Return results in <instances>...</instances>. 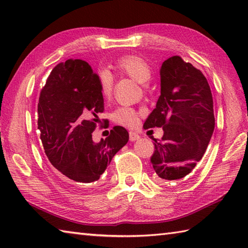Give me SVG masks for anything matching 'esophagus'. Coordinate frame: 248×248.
Returning <instances> with one entry per match:
<instances>
[{"instance_id": "obj_1", "label": "esophagus", "mask_w": 248, "mask_h": 248, "mask_svg": "<svg viewBox=\"0 0 248 248\" xmlns=\"http://www.w3.org/2000/svg\"><path fill=\"white\" fill-rule=\"evenodd\" d=\"M129 136H130V140H131V141L138 140L140 139V135L134 133V132H132V131H130V132H129Z\"/></svg>"}]
</instances>
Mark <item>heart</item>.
Here are the masks:
<instances>
[{"instance_id":"b5f03b06","label":"heart","mask_w":248,"mask_h":248,"mask_svg":"<svg viewBox=\"0 0 248 248\" xmlns=\"http://www.w3.org/2000/svg\"><path fill=\"white\" fill-rule=\"evenodd\" d=\"M116 70L127 75L140 83H145L151 77V68L143 57L135 54H127L119 57L115 64ZM98 85L101 96L109 99L114 92V78L110 73L102 69L98 72ZM112 119L115 124L124 127L133 128L138 124V113L132 108L120 107L112 113Z\"/></svg>"}]
</instances>
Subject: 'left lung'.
<instances>
[{
  "instance_id": "left-lung-1",
  "label": "left lung",
  "mask_w": 248,
  "mask_h": 248,
  "mask_svg": "<svg viewBox=\"0 0 248 248\" xmlns=\"http://www.w3.org/2000/svg\"><path fill=\"white\" fill-rule=\"evenodd\" d=\"M161 96L144 129L163 128L154 139L152 167L161 182L181 181L202 159L214 131L213 98L207 78L191 62L171 56L162 64Z\"/></svg>"
}]
</instances>
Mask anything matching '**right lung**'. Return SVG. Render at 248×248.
<instances>
[{
    "label": "right lung",
    "instance_id": "1",
    "mask_svg": "<svg viewBox=\"0 0 248 248\" xmlns=\"http://www.w3.org/2000/svg\"><path fill=\"white\" fill-rule=\"evenodd\" d=\"M37 110L46 155L54 171L71 186L97 181L129 140L128 131L120 125L105 140H93L104 101L98 76L85 61L70 59L53 68Z\"/></svg>",
    "mask_w": 248,
    "mask_h": 248
}]
</instances>
